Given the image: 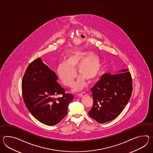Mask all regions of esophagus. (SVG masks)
Listing matches in <instances>:
<instances>
[{
  "label": "esophagus",
  "instance_id": "obj_1",
  "mask_svg": "<svg viewBox=\"0 0 153 153\" xmlns=\"http://www.w3.org/2000/svg\"><path fill=\"white\" fill-rule=\"evenodd\" d=\"M87 95V93L85 92H82L81 93L78 94V96L79 97H83V96H85V95Z\"/></svg>",
  "mask_w": 153,
  "mask_h": 153
}]
</instances>
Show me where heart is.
<instances>
[{
    "instance_id": "b5f03b06",
    "label": "heart",
    "mask_w": 153,
    "mask_h": 153,
    "mask_svg": "<svg viewBox=\"0 0 153 153\" xmlns=\"http://www.w3.org/2000/svg\"><path fill=\"white\" fill-rule=\"evenodd\" d=\"M102 64L100 58L89 51H76L68 54L65 62L58 65L57 73L62 83L71 87L76 77L77 69L81 78L74 85V90L79 91L85 86V82L91 83L98 77Z\"/></svg>"
}]
</instances>
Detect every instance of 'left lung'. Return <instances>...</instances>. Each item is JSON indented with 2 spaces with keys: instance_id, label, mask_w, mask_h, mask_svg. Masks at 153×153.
<instances>
[{
  "instance_id": "obj_1",
  "label": "left lung",
  "mask_w": 153,
  "mask_h": 153,
  "mask_svg": "<svg viewBox=\"0 0 153 153\" xmlns=\"http://www.w3.org/2000/svg\"><path fill=\"white\" fill-rule=\"evenodd\" d=\"M122 73L104 74L91 88L93 105L88 112L98 123L112 121L122 112L132 92V79L128 69Z\"/></svg>"
}]
</instances>
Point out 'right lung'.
<instances>
[{
    "mask_svg": "<svg viewBox=\"0 0 153 153\" xmlns=\"http://www.w3.org/2000/svg\"><path fill=\"white\" fill-rule=\"evenodd\" d=\"M57 79L55 72L38 58L28 66L22 81V97L27 109L39 121L49 126L64 118L74 99V95L66 93ZM59 95L61 96L56 98Z\"/></svg>",
    "mask_w": 153,
    "mask_h": 153,
    "instance_id": "right-lung-1",
    "label": "right lung"
}]
</instances>
